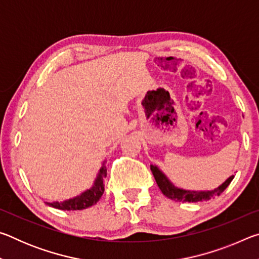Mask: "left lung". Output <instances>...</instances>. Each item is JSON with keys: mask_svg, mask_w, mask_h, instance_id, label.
<instances>
[{"mask_svg": "<svg viewBox=\"0 0 259 259\" xmlns=\"http://www.w3.org/2000/svg\"><path fill=\"white\" fill-rule=\"evenodd\" d=\"M151 171L155 178L157 186L166 198L174 201H179V202H201V201H208L210 199L217 198L225 191V188L230 185L234 178V176L229 177L222 185L211 191H188L175 186L156 165L151 164Z\"/></svg>", "mask_w": 259, "mask_h": 259, "instance_id": "obj_1", "label": "left lung"}]
</instances>
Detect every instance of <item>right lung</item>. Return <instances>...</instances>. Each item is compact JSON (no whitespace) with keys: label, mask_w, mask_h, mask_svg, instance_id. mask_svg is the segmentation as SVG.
Returning a JSON list of instances; mask_svg holds the SVG:
<instances>
[{"label":"right lung","mask_w":259,"mask_h":259,"mask_svg":"<svg viewBox=\"0 0 259 259\" xmlns=\"http://www.w3.org/2000/svg\"><path fill=\"white\" fill-rule=\"evenodd\" d=\"M106 161L103 162L102 168L99 169L97 174V177H96L94 185L90 188H88L84 192H82L80 195L74 196L72 199L65 200L63 202H58V201H55V202H46L48 205H50L52 208L60 209V210H83L91 207V205L96 204L102 198L103 193L105 191V185H104V178L106 177L107 175V169H106Z\"/></svg>","instance_id":"right-lung-1"}]
</instances>
